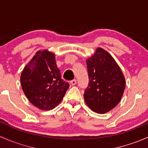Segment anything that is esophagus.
I'll list each match as a JSON object with an SVG mask.
<instances>
[{
	"label": "esophagus",
	"instance_id": "esophagus-1",
	"mask_svg": "<svg viewBox=\"0 0 148 148\" xmlns=\"http://www.w3.org/2000/svg\"><path fill=\"white\" fill-rule=\"evenodd\" d=\"M70 83L71 84V85H75L76 84H77V80H76V79L71 80V81L70 82Z\"/></svg>",
	"mask_w": 148,
	"mask_h": 148
}]
</instances>
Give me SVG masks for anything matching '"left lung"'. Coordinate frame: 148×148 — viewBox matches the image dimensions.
Returning <instances> with one entry per match:
<instances>
[{"instance_id":"1","label":"left lung","mask_w":148,"mask_h":148,"mask_svg":"<svg viewBox=\"0 0 148 148\" xmlns=\"http://www.w3.org/2000/svg\"><path fill=\"white\" fill-rule=\"evenodd\" d=\"M89 84L84 94L88 107L104 114L119 104L125 88V79L120 66L110 53L97 48L86 60Z\"/></svg>"}]
</instances>
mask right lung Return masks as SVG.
I'll list each match as a JSON object with an SVG mask.
<instances>
[{"instance_id": "1", "label": "right lung", "mask_w": 148, "mask_h": 148, "mask_svg": "<svg viewBox=\"0 0 148 148\" xmlns=\"http://www.w3.org/2000/svg\"><path fill=\"white\" fill-rule=\"evenodd\" d=\"M21 84L29 102L41 110H50L62 102L69 84L61 77L55 54L39 50L21 74Z\"/></svg>"}]
</instances>
